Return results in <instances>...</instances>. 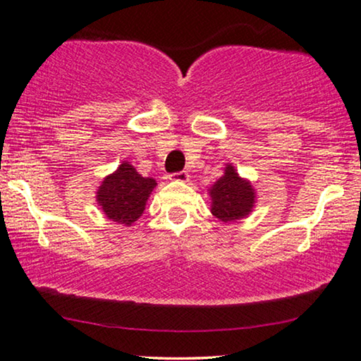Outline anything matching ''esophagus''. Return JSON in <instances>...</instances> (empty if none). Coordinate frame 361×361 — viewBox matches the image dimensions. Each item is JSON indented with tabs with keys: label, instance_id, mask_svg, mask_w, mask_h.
Listing matches in <instances>:
<instances>
[{
	"label": "esophagus",
	"instance_id": "obj_1",
	"mask_svg": "<svg viewBox=\"0 0 361 361\" xmlns=\"http://www.w3.org/2000/svg\"><path fill=\"white\" fill-rule=\"evenodd\" d=\"M170 180H173V181H188L190 180V175L186 173V171H178V173H173V175H170Z\"/></svg>",
	"mask_w": 361,
	"mask_h": 361
}]
</instances>
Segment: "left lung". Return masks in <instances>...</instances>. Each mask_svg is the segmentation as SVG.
I'll return each instance as SVG.
<instances>
[{
	"label": "left lung",
	"instance_id": "1",
	"mask_svg": "<svg viewBox=\"0 0 361 361\" xmlns=\"http://www.w3.org/2000/svg\"><path fill=\"white\" fill-rule=\"evenodd\" d=\"M211 214L221 222H235L252 214L257 202V191L252 181L242 178L232 164H227L224 175L209 186Z\"/></svg>",
	"mask_w": 361,
	"mask_h": 361
}]
</instances>
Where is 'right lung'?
<instances>
[{"label": "right lung", "instance_id": "obj_1", "mask_svg": "<svg viewBox=\"0 0 361 361\" xmlns=\"http://www.w3.org/2000/svg\"><path fill=\"white\" fill-rule=\"evenodd\" d=\"M154 188L157 181L152 176H142L130 161L124 160L99 183L94 196L96 204L109 221L130 227L144 214Z\"/></svg>", "mask_w": 361, "mask_h": 361}]
</instances>
